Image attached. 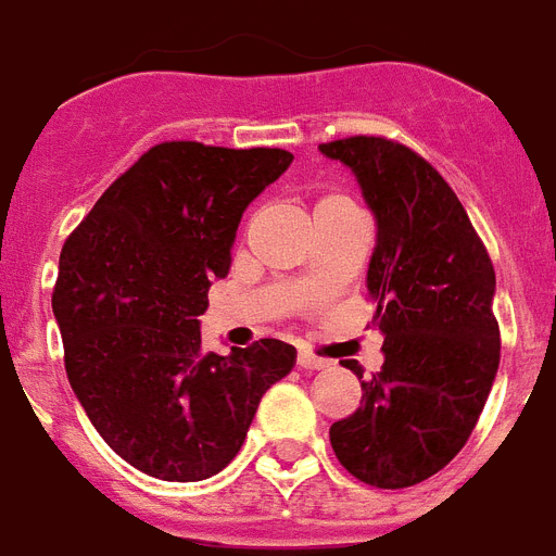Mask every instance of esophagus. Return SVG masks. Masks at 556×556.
<instances>
[{"instance_id": "esophagus-1", "label": "esophagus", "mask_w": 556, "mask_h": 556, "mask_svg": "<svg viewBox=\"0 0 556 556\" xmlns=\"http://www.w3.org/2000/svg\"><path fill=\"white\" fill-rule=\"evenodd\" d=\"M299 367H304V370H324L327 358L309 353V350H299Z\"/></svg>"}]
</instances>
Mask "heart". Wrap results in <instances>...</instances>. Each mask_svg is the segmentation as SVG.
<instances>
[{"label":"heart","instance_id":"1","mask_svg":"<svg viewBox=\"0 0 556 556\" xmlns=\"http://www.w3.org/2000/svg\"><path fill=\"white\" fill-rule=\"evenodd\" d=\"M324 201H330V198H324Z\"/></svg>","mask_w":556,"mask_h":556}]
</instances>
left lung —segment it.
Masks as SVG:
<instances>
[{"label":"left lung","mask_w":556,"mask_h":556,"mask_svg":"<svg viewBox=\"0 0 556 556\" xmlns=\"http://www.w3.org/2000/svg\"><path fill=\"white\" fill-rule=\"evenodd\" d=\"M355 175L376 217L367 269L381 372L362 407L330 428L339 462L372 488H410L459 454L500 367L496 275L454 189L428 160L384 137L318 146ZM362 379L358 364H344Z\"/></svg>","instance_id":"obj_1"}]
</instances>
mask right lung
<instances>
[{
    "instance_id": "add662e5",
    "label": "right lung",
    "mask_w": 556,
    "mask_h": 556,
    "mask_svg": "<svg viewBox=\"0 0 556 556\" xmlns=\"http://www.w3.org/2000/svg\"><path fill=\"white\" fill-rule=\"evenodd\" d=\"M290 163L283 149L152 146L62 247L51 306L71 390L105 445L149 477L224 470L295 364L278 339L206 353L198 321L229 273L243 208Z\"/></svg>"
}]
</instances>
